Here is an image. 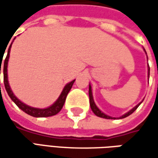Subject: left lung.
Instances as JSON below:
<instances>
[{"instance_id":"1","label":"left lung","mask_w":158,"mask_h":158,"mask_svg":"<svg viewBox=\"0 0 158 158\" xmlns=\"http://www.w3.org/2000/svg\"><path fill=\"white\" fill-rule=\"evenodd\" d=\"M89 105H90V108H91L92 112L95 113V115H97V116H98V117H100V118H112V117H110V116H107V115H106L105 113H103V112H101L100 110L97 107V106L95 105L94 100H93V97H92V92H91V87H90V85H89ZM140 105H141V103H140L139 105H137L135 107H134V108H133L131 111H129V112H127V113H126V114H124L123 116H121L119 118H126V117H127V116H129L130 114H132L133 112L136 110L137 108H138V106H140Z\"/></svg>"}]
</instances>
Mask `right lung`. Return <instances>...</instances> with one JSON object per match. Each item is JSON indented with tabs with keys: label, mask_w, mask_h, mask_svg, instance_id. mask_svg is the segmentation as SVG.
<instances>
[{
	"label": "right lung",
	"mask_w": 158,
	"mask_h": 158,
	"mask_svg": "<svg viewBox=\"0 0 158 158\" xmlns=\"http://www.w3.org/2000/svg\"><path fill=\"white\" fill-rule=\"evenodd\" d=\"M10 41V40H9ZM10 47H11V45L9 46V49H8V53H7V56L4 60V63H3V81H4V86H5V89L9 94V98L14 101L16 106H18L22 111H23L24 112H26L27 114L31 115V116H33V117H37V118H43V117H50V116H53L55 114H57L58 112H60L62 107L64 106V103L66 101V98L69 94V90L72 88V85L75 82L72 81L69 83H68L65 88L63 89L62 92L60 96L59 97L58 100L52 105V106L48 107V108H46V109H38V108H33V107H31V106H28L26 105H24L23 103H22L21 101L18 100L15 96L13 94L12 90L10 89V87L9 85V82H8V73H7V67H8V61H9V52H10ZM3 59V58H2ZM1 59L0 60V74H1V66H2V60Z\"/></svg>",
	"instance_id": "1"
}]
</instances>
